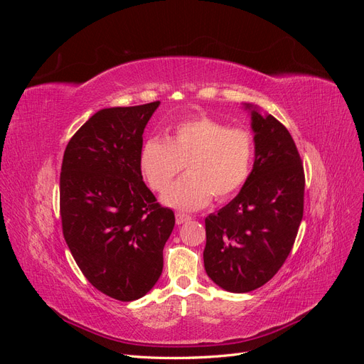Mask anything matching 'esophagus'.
<instances>
[{
    "label": "esophagus",
    "instance_id": "34e87169",
    "mask_svg": "<svg viewBox=\"0 0 364 364\" xmlns=\"http://www.w3.org/2000/svg\"><path fill=\"white\" fill-rule=\"evenodd\" d=\"M190 220H191L190 215L181 214V213L176 214V223H178V225H183V223H186V222H190Z\"/></svg>",
    "mask_w": 364,
    "mask_h": 364
}]
</instances>
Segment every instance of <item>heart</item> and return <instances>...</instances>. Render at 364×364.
<instances>
[{
	"label": "heart",
	"instance_id": "1",
	"mask_svg": "<svg viewBox=\"0 0 364 364\" xmlns=\"http://www.w3.org/2000/svg\"><path fill=\"white\" fill-rule=\"evenodd\" d=\"M255 155L249 130L200 117L178 124L168 139L153 136L142 144L139 167L151 190L164 191L183 165L188 174L170 186L162 202L196 211L237 193L247 181Z\"/></svg>",
	"mask_w": 364,
	"mask_h": 364
}]
</instances>
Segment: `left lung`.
I'll return each mask as SVG.
<instances>
[{"instance_id": "1", "label": "left lung", "mask_w": 364, "mask_h": 364, "mask_svg": "<svg viewBox=\"0 0 364 364\" xmlns=\"http://www.w3.org/2000/svg\"><path fill=\"white\" fill-rule=\"evenodd\" d=\"M250 112L255 161L243 188L205 218L208 277L230 293L270 281L287 259L304 215V167L290 132L270 114Z\"/></svg>"}]
</instances>
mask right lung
Wrapping results in <instances>:
<instances>
[{
	"label": "right lung",
	"instance_id": "1",
	"mask_svg": "<svg viewBox=\"0 0 364 364\" xmlns=\"http://www.w3.org/2000/svg\"><path fill=\"white\" fill-rule=\"evenodd\" d=\"M159 102L107 107L75 132L63 153L60 217L77 266L97 290L130 302L162 273L174 214L142 181V134Z\"/></svg>",
	"mask_w": 364,
	"mask_h": 364
}]
</instances>
